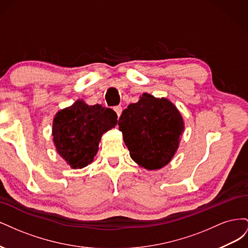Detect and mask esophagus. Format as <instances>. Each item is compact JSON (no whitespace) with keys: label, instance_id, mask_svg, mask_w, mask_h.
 Returning <instances> with one entry per match:
<instances>
[{"label":"esophagus","instance_id":"obj_1","mask_svg":"<svg viewBox=\"0 0 248 248\" xmlns=\"http://www.w3.org/2000/svg\"><path fill=\"white\" fill-rule=\"evenodd\" d=\"M114 109H115V111L117 112V115H118V117H120L121 116V114H122V107L121 106H117V107H115L114 108Z\"/></svg>","mask_w":248,"mask_h":248}]
</instances>
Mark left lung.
<instances>
[{"label":"left lung","mask_w":248,"mask_h":248,"mask_svg":"<svg viewBox=\"0 0 248 248\" xmlns=\"http://www.w3.org/2000/svg\"><path fill=\"white\" fill-rule=\"evenodd\" d=\"M118 125L131 158L147 170L161 169L170 161L184 129L174 104L147 93L123 110Z\"/></svg>","instance_id":"obj_1"}]
</instances>
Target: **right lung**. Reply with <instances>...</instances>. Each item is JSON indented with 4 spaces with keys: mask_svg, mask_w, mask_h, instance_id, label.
<instances>
[{
    "mask_svg": "<svg viewBox=\"0 0 248 248\" xmlns=\"http://www.w3.org/2000/svg\"><path fill=\"white\" fill-rule=\"evenodd\" d=\"M117 118L111 108L78 100L60 110L54 119L52 136L57 151L71 168L87 167L98 151L102 133L117 125Z\"/></svg>",
    "mask_w": 248,
    "mask_h": 248,
    "instance_id": "1",
    "label": "right lung"
}]
</instances>
